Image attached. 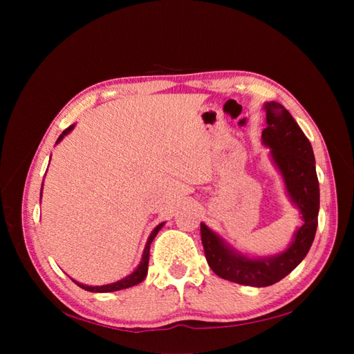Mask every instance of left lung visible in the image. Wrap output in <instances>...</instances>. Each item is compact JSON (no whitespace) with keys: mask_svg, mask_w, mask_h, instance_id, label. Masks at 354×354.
Masks as SVG:
<instances>
[{"mask_svg":"<svg viewBox=\"0 0 354 354\" xmlns=\"http://www.w3.org/2000/svg\"><path fill=\"white\" fill-rule=\"evenodd\" d=\"M267 127L261 138L285 181L288 196L298 208L303 226L292 243L274 257L250 259L224 242L218 234L201 223V239L211 270L223 279L246 286H270L279 282L303 261L313 243L319 214V180L312 145L292 115L281 103L264 104Z\"/></svg>","mask_w":354,"mask_h":354,"instance_id":"obj_1","label":"left lung"}]
</instances>
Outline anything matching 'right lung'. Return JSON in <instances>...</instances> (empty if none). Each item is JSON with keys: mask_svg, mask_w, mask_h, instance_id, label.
Wrapping results in <instances>:
<instances>
[{"mask_svg": "<svg viewBox=\"0 0 354 354\" xmlns=\"http://www.w3.org/2000/svg\"><path fill=\"white\" fill-rule=\"evenodd\" d=\"M72 130H73V125L68 127L66 130L59 136L56 145H57L66 134H69ZM41 192H42V190H41ZM162 226H164V223H160V224H158V226L153 229V232L151 233V236H149L147 243H146V246H145V251H143V255H142L140 264L137 266V269H136L131 274H128L127 277H124V279L118 281V282H113V283H109V285H102V286H88V285H82V283H80V282H77V281H73V279H72V281H73L75 283H77L80 288L85 289V291H90V292H113V291H120V289L131 288V286H134V285H138L140 282H143L146 274H147V264H149V252H151V243H152V241L155 239L158 232H159L160 229H162Z\"/></svg>", "mask_w": 354, "mask_h": 354, "instance_id": "1", "label": "right lung"}]
</instances>
